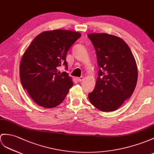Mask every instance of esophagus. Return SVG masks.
I'll return each instance as SVG.
<instances>
[{"label": "esophagus", "instance_id": "obj_1", "mask_svg": "<svg viewBox=\"0 0 154 154\" xmlns=\"http://www.w3.org/2000/svg\"><path fill=\"white\" fill-rule=\"evenodd\" d=\"M76 80H77V81L78 82H82V80H84V78L83 77H80V78H76Z\"/></svg>", "mask_w": 154, "mask_h": 154}]
</instances>
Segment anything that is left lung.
I'll use <instances>...</instances> for the list:
<instances>
[{
	"label": "left lung",
	"mask_w": 154,
	"mask_h": 154,
	"mask_svg": "<svg viewBox=\"0 0 154 154\" xmlns=\"http://www.w3.org/2000/svg\"><path fill=\"white\" fill-rule=\"evenodd\" d=\"M88 36L95 48L99 68L95 89L88 94L89 101L100 111H114L135 89V59L128 45L118 36L106 33Z\"/></svg>",
	"instance_id": "obj_1"
}]
</instances>
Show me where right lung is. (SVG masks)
Returning a JSON list of instances; mask_svg holds the SVG:
<instances>
[{"instance_id": "obj_1", "label": "right lung", "mask_w": 154, "mask_h": 154, "mask_svg": "<svg viewBox=\"0 0 154 154\" xmlns=\"http://www.w3.org/2000/svg\"><path fill=\"white\" fill-rule=\"evenodd\" d=\"M81 36L77 32L54 30L36 36L25 51L20 66L21 84L29 96L44 108H54L65 99L73 82L61 65L68 69L67 51Z\"/></svg>"}]
</instances>
